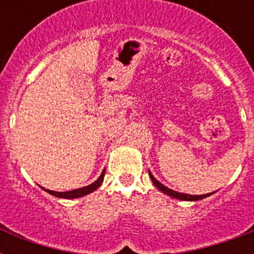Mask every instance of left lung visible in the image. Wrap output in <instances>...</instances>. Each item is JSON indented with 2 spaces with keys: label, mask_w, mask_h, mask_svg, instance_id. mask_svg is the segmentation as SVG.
I'll return each mask as SVG.
<instances>
[{
  "label": "left lung",
  "mask_w": 254,
  "mask_h": 254,
  "mask_svg": "<svg viewBox=\"0 0 254 254\" xmlns=\"http://www.w3.org/2000/svg\"><path fill=\"white\" fill-rule=\"evenodd\" d=\"M149 177H150L151 182L154 183V186L157 187L158 190H161L163 193H166V195H169V196L174 197V199H179V200H187V201H196V200H201V199H204V197L209 196V195H212V193L215 192H209V193H205V195H190V193H183V192H178V191H174V190L169 189V187H166L165 185H162L161 182L157 181L154 178V175L151 174V171L149 170Z\"/></svg>",
  "instance_id": "1"
}]
</instances>
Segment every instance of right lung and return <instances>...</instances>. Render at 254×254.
<instances>
[{
	"label": "right lung",
	"mask_w": 254,
	"mask_h": 254,
	"mask_svg": "<svg viewBox=\"0 0 254 254\" xmlns=\"http://www.w3.org/2000/svg\"><path fill=\"white\" fill-rule=\"evenodd\" d=\"M104 175H105V169L103 170V173L100 174V177L97 178V181H95L93 183H91V185L84 186V187H80V189L71 190V191H64V192H58V191L43 189V187H42V189L45 190L46 192H49L50 195H53V196L62 197V199H76V197L85 196V195H88V193L93 192L95 190L99 189L104 181Z\"/></svg>",
	"instance_id": "obj_1"
}]
</instances>
